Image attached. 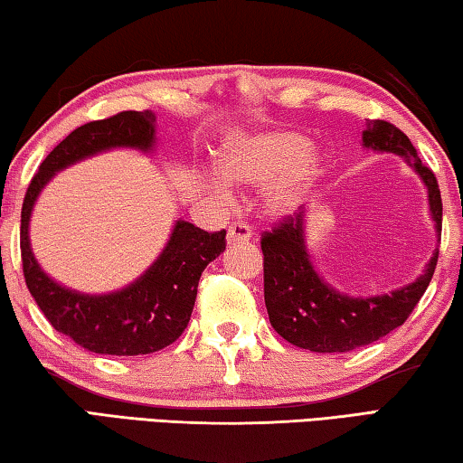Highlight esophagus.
I'll list each match as a JSON object with an SVG mask.
<instances>
[{"mask_svg": "<svg viewBox=\"0 0 463 463\" xmlns=\"http://www.w3.org/2000/svg\"><path fill=\"white\" fill-rule=\"evenodd\" d=\"M253 237V231H250V226L247 222H232L229 226V242H239V241H249Z\"/></svg>", "mask_w": 463, "mask_h": 463, "instance_id": "1", "label": "esophagus"}]
</instances>
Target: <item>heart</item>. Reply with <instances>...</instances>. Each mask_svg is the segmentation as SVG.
I'll use <instances>...</instances> for the list:
<instances>
[{"instance_id":"heart-1","label":"heart","mask_w":463,"mask_h":463,"mask_svg":"<svg viewBox=\"0 0 463 463\" xmlns=\"http://www.w3.org/2000/svg\"><path fill=\"white\" fill-rule=\"evenodd\" d=\"M320 171L308 138L296 132H263L241 138L221 156V174L229 184H271L265 206L276 216L294 213ZM214 187L224 192L222 184L214 182Z\"/></svg>"}]
</instances>
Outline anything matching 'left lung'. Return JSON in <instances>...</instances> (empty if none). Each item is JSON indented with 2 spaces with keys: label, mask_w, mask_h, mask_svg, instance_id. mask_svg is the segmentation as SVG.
Instances as JSON below:
<instances>
[{
  "label": "left lung",
  "mask_w": 463,
  "mask_h": 463,
  "mask_svg": "<svg viewBox=\"0 0 463 463\" xmlns=\"http://www.w3.org/2000/svg\"><path fill=\"white\" fill-rule=\"evenodd\" d=\"M362 138L364 146L401 155L417 171L427 185L430 216L437 237H441L443 203L437 177L422 165L409 137L386 120H367ZM304 222L307 214L300 210L261 234L265 307L278 335L296 347L317 354H347L404 325L433 278L439 250L435 249L422 276L412 284L383 296L349 298L325 284L312 268Z\"/></svg>",
  "instance_id": "1"
}]
</instances>
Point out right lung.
Returning <instances> with one entry per match:
<instances>
[{"label":"right lung","mask_w":463,"mask_h":463,"mask_svg":"<svg viewBox=\"0 0 463 463\" xmlns=\"http://www.w3.org/2000/svg\"><path fill=\"white\" fill-rule=\"evenodd\" d=\"M155 145V114L120 112L75 128L46 155L22 203L20 250L30 294L54 331L101 355L155 354L182 336L190 323L198 281L210 261L226 249V231L206 232L177 221L167 247L137 281L120 292L90 296L57 284L41 269L28 239L33 206L57 171L109 148L148 153Z\"/></svg>","instance_id":"obj_1"}]
</instances>
